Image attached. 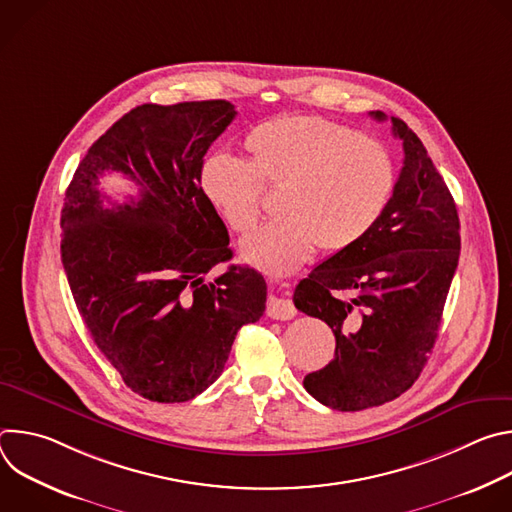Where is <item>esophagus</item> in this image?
I'll use <instances>...</instances> for the list:
<instances>
[{"label":"esophagus","mask_w":512,"mask_h":512,"mask_svg":"<svg viewBox=\"0 0 512 512\" xmlns=\"http://www.w3.org/2000/svg\"><path fill=\"white\" fill-rule=\"evenodd\" d=\"M298 312L287 298L269 296L267 298V316L273 320H291Z\"/></svg>","instance_id":"esophagus-1"}]
</instances>
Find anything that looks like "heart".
I'll list each match as a JSON object with an SVG mask.
<instances>
[{
    "mask_svg": "<svg viewBox=\"0 0 512 512\" xmlns=\"http://www.w3.org/2000/svg\"><path fill=\"white\" fill-rule=\"evenodd\" d=\"M247 162L212 154L200 168V190L235 233L261 216V186L281 190L277 221L241 243L255 267L285 275L318 247L340 253L367 235L383 214L395 168L377 139L316 115H281L253 127Z\"/></svg>",
    "mask_w": 512,
    "mask_h": 512,
    "instance_id": "heart-1",
    "label": "heart"
}]
</instances>
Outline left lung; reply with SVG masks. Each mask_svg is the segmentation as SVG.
<instances>
[{"mask_svg":"<svg viewBox=\"0 0 512 512\" xmlns=\"http://www.w3.org/2000/svg\"><path fill=\"white\" fill-rule=\"evenodd\" d=\"M371 115L387 119L381 111ZM391 123L405 158L379 221L294 291L296 308L336 336L334 360L306 375L304 387L338 411L383 405L417 381L460 257V218L444 178L407 123Z\"/></svg>","mask_w":512,"mask_h":512,"instance_id":"left-lung-1","label":"left lung"}]
</instances>
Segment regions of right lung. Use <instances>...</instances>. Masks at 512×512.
I'll return each mask as SVG.
<instances>
[{
  "label": "right lung",
  "mask_w": 512,
  "mask_h": 512,
  "mask_svg": "<svg viewBox=\"0 0 512 512\" xmlns=\"http://www.w3.org/2000/svg\"><path fill=\"white\" fill-rule=\"evenodd\" d=\"M229 101L139 105L113 123L66 188L60 257L103 356L143 399L182 403L221 377L237 332L265 312L267 285L231 265L229 231L200 190L202 158L235 119ZM121 171L137 199L103 205Z\"/></svg>",
  "instance_id": "add662e5"
}]
</instances>
